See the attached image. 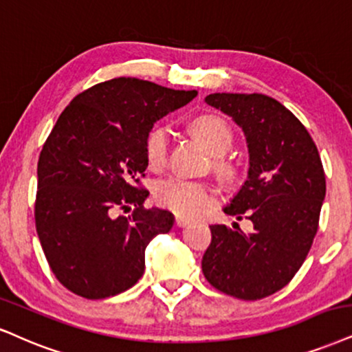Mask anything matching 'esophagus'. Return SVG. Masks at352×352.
I'll return each instance as SVG.
<instances>
[{
    "label": "esophagus",
    "mask_w": 352,
    "mask_h": 352,
    "mask_svg": "<svg viewBox=\"0 0 352 352\" xmlns=\"http://www.w3.org/2000/svg\"><path fill=\"white\" fill-rule=\"evenodd\" d=\"M175 223L176 227H186V225H189V220L184 219V217H176Z\"/></svg>",
    "instance_id": "esophagus-1"
}]
</instances>
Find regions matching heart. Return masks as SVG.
Segmentation results:
<instances>
[{
  "mask_svg": "<svg viewBox=\"0 0 352 352\" xmlns=\"http://www.w3.org/2000/svg\"><path fill=\"white\" fill-rule=\"evenodd\" d=\"M190 130L206 148L215 155L214 169L222 179L230 181L235 176V168L222 155L232 148L233 135L228 124L215 114H202L190 122ZM168 132L156 125L145 138V156L151 168H160L166 160ZM155 201L160 207L179 217H196L214 206L215 194L209 186L197 181L169 177L155 188Z\"/></svg>",
  "mask_w": 352,
  "mask_h": 352,
  "instance_id": "obj_1",
  "label": "heart"
}]
</instances>
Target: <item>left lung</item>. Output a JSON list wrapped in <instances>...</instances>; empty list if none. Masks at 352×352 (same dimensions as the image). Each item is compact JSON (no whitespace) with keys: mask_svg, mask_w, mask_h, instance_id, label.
<instances>
[{"mask_svg":"<svg viewBox=\"0 0 352 352\" xmlns=\"http://www.w3.org/2000/svg\"><path fill=\"white\" fill-rule=\"evenodd\" d=\"M206 102L245 133L248 177L223 212L246 214L253 230L210 225L202 272L220 292L258 300L287 285L309 254L327 194L323 164L303 124L276 99L214 93Z\"/></svg>","mask_w":352,"mask_h":352,"instance_id":"left-lung-1","label":"left lung"}]
</instances>
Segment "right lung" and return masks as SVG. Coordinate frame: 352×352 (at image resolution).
Returning <instances> with one entry per match:
<instances>
[{"label": "right lung", "instance_id": "1", "mask_svg": "<svg viewBox=\"0 0 352 352\" xmlns=\"http://www.w3.org/2000/svg\"><path fill=\"white\" fill-rule=\"evenodd\" d=\"M196 96L122 76L83 91L60 114L38 156L36 228L52 272L73 294L117 296L143 276L148 243L175 223L171 212L143 207L145 138ZM130 205L132 216L111 215Z\"/></svg>", "mask_w": 352, "mask_h": 352}]
</instances>
